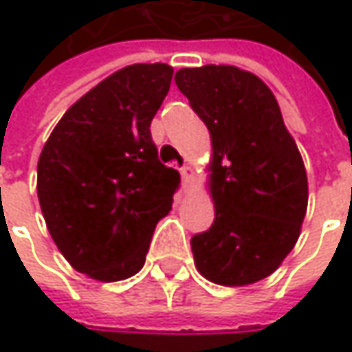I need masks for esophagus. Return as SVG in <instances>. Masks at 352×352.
Here are the masks:
<instances>
[{
	"mask_svg": "<svg viewBox=\"0 0 352 352\" xmlns=\"http://www.w3.org/2000/svg\"><path fill=\"white\" fill-rule=\"evenodd\" d=\"M193 177H195V173H193V169H191L189 165H185V167L181 169V179H183V187H189V185H191V181H193Z\"/></svg>",
	"mask_w": 352,
	"mask_h": 352,
	"instance_id": "1",
	"label": "esophagus"
}]
</instances>
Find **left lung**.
I'll return each mask as SVG.
<instances>
[{
    "mask_svg": "<svg viewBox=\"0 0 352 352\" xmlns=\"http://www.w3.org/2000/svg\"><path fill=\"white\" fill-rule=\"evenodd\" d=\"M179 91L212 138L210 191L216 218L191 239L197 271L243 287L269 277L300 239L308 177L271 89L232 65L175 73Z\"/></svg>",
    "mask_w": 352,
    "mask_h": 352,
    "instance_id": "8db88e82",
    "label": "left lung"
}]
</instances>
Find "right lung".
Here are the masks:
<instances>
[{
	"label": "right lung",
	"instance_id": "obj_1",
	"mask_svg": "<svg viewBox=\"0 0 352 352\" xmlns=\"http://www.w3.org/2000/svg\"><path fill=\"white\" fill-rule=\"evenodd\" d=\"M173 67L130 65L65 111L38 159V201L48 232L73 269L122 281L144 265L179 173L159 161L151 122Z\"/></svg>",
	"mask_w": 352,
	"mask_h": 352
}]
</instances>
